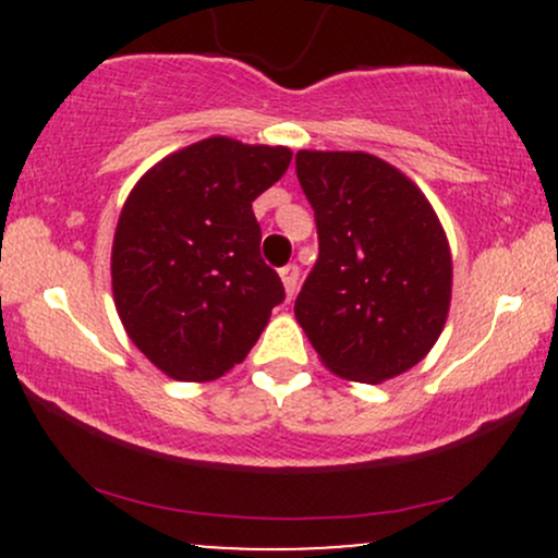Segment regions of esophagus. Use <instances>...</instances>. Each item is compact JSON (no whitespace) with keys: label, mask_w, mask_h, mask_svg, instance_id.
Here are the masks:
<instances>
[{"label":"esophagus","mask_w":558,"mask_h":558,"mask_svg":"<svg viewBox=\"0 0 558 558\" xmlns=\"http://www.w3.org/2000/svg\"><path fill=\"white\" fill-rule=\"evenodd\" d=\"M280 280H283L286 296L293 299V293H296V286H299V267L296 265H286L283 270H280Z\"/></svg>","instance_id":"1"}]
</instances>
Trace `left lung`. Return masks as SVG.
I'll return each instance as SVG.
<instances>
[{
  "mask_svg": "<svg viewBox=\"0 0 558 558\" xmlns=\"http://www.w3.org/2000/svg\"><path fill=\"white\" fill-rule=\"evenodd\" d=\"M319 257L293 304L319 362L351 383L407 373L444 332L451 248L420 185L367 151H296Z\"/></svg>",
  "mask_w": 558,
  "mask_h": 558,
  "instance_id": "obj_1",
  "label": "left lung"
}]
</instances>
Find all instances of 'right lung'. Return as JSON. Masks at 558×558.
<instances>
[{"mask_svg":"<svg viewBox=\"0 0 558 558\" xmlns=\"http://www.w3.org/2000/svg\"><path fill=\"white\" fill-rule=\"evenodd\" d=\"M288 146L209 136L146 170L112 241L120 323L159 373L209 383L246 360L286 299L259 257L252 202L291 165Z\"/></svg>","mask_w":558,"mask_h":558,"instance_id":"obj_1","label":"right lung"}]
</instances>
